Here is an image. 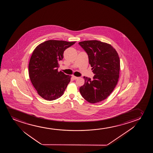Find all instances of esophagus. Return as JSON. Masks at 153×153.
<instances>
[{
    "instance_id": "esophagus-1",
    "label": "esophagus",
    "mask_w": 153,
    "mask_h": 153,
    "mask_svg": "<svg viewBox=\"0 0 153 153\" xmlns=\"http://www.w3.org/2000/svg\"><path fill=\"white\" fill-rule=\"evenodd\" d=\"M72 78H73V79L74 80L77 79V78H78V77H76V76H72Z\"/></svg>"
}]
</instances>
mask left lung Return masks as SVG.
Listing matches in <instances>:
<instances>
[{"mask_svg": "<svg viewBox=\"0 0 153 153\" xmlns=\"http://www.w3.org/2000/svg\"><path fill=\"white\" fill-rule=\"evenodd\" d=\"M87 53L89 63L94 75L92 79L85 77L79 91L82 97L91 103L107 98L117 85L120 61L117 52L110 44L97 40L79 42Z\"/></svg>", "mask_w": 153, "mask_h": 153, "instance_id": "obj_1", "label": "left lung"}]
</instances>
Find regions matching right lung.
Instances as JSON below:
<instances>
[{
  "instance_id": "1",
  "label": "right lung",
  "mask_w": 153,
  "mask_h": 153,
  "mask_svg": "<svg viewBox=\"0 0 153 153\" xmlns=\"http://www.w3.org/2000/svg\"><path fill=\"white\" fill-rule=\"evenodd\" d=\"M76 42L48 40L36 47L29 64V74L38 94L46 100L61 97L71 81V76L58 71L59 61L66 48Z\"/></svg>"
}]
</instances>
